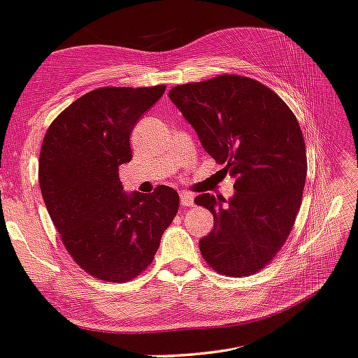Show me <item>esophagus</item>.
Segmentation results:
<instances>
[{"label":"esophagus","instance_id":"1","mask_svg":"<svg viewBox=\"0 0 358 358\" xmlns=\"http://www.w3.org/2000/svg\"><path fill=\"white\" fill-rule=\"evenodd\" d=\"M180 201H181V206H183V208L194 206V197L191 196V194H187V192L180 194Z\"/></svg>","mask_w":358,"mask_h":358}]
</instances>
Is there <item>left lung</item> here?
Wrapping results in <instances>:
<instances>
[{
	"label": "left lung",
	"mask_w": 358,
	"mask_h": 358,
	"mask_svg": "<svg viewBox=\"0 0 358 358\" xmlns=\"http://www.w3.org/2000/svg\"><path fill=\"white\" fill-rule=\"evenodd\" d=\"M169 99L235 178L229 203L213 194L194 200L214 217L201 257L222 275L257 274L287 243L302 203L307 150L296 115L274 90L231 73L175 86Z\"/></svg>",
	"instance_id": "8db88e82"
}]
</instances>
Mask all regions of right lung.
<instances>
[{
  "mask_svg": "<svg viewBox=\"0 0 358 358\" xmlns=\"http://www.w3.org/2000/svg\"><path fill=\"white\" fill-rule=\"evenodd\" d=\"M166 86L99 87L51 122L38 158V183L70 257L103 282L133 280L152 264L180 197L169 186L127 196L119 167L131 161L136 122Z\"/></svg>",
  "mask_w": 358,
  "mask_h": 358,
  "instance_id": "right-lung-1",
  "label": "right lung"
}]
</instances>
